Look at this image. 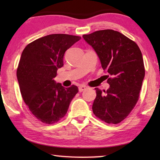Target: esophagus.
<instances>
[{
  "label": "esophagus",
  "instance_id": "esophagus-1",
  "mask_svg": "<svg viewBox=\"0 0 160 160\" xmlns=\"http://www.w3.org/2000/svg\"><path fill=\"white\" fill-rule=\"evenodd\" d=\"M78 89H79V92H83L84 90H85L88 89V87L85 86V85H81L79 86V88H78Z\"/></svg>",
  "mask_w": 160,
  "mask_h": 160
}]
</instances>
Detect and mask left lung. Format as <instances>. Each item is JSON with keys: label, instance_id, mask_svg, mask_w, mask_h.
Masks as SVG:
<instances>
[{"label": "left lung", "instance_id": "8db88e82", "mask_svg": "<svg viewBox=\"0 0 160 160\" xmlns=\"http://www.w3.org/2000/svg\"><path fill=\"white\" fill-rule=\"evenodd\" d=\"M82 37L95 51L103 70L112 76L107 80L110 87L107 91L95 88L94 114L107 123H120L139 99L145 77L141 51L135 42L112 29L96 31Z\"/></svg>", "mask_w": 160, "mask_h": 160}]
</instances>
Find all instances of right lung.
<instances>
[{"mask_svg": "<svg viewBox=\"0 0 160 160\" xmlns=\"http://www.w3.org/2000/svg\"><path fill=\"white\" fill-rule=\"evenodd\" d=\"M80 39L49 34L31 42L22 53L17 69L20 92L29 111L43 123L53 124L64 117L78 92L77 86L65 88L53 78L63 66L66 51Z\"/></svg>", "mask_w": 160, "mask_h": 160, "instance_id": "obj_1", "label": "right lung"}]
</instances>
